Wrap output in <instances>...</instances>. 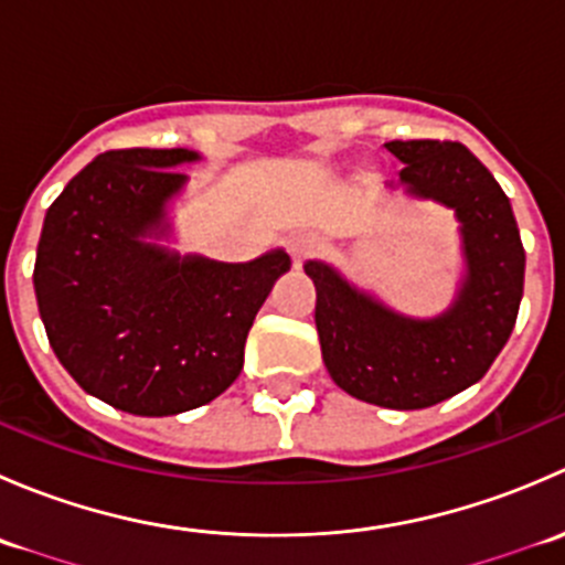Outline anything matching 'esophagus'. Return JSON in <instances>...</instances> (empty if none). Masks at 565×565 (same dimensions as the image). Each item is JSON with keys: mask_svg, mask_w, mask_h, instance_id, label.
Instances as JSON below:
<instances>
[{"mask_svg": "<svg viewBox=\"0 0 565 565\" xmlns=\"http://www.w3.org/2000/svg\"><path fill=\"white\" fill-rule=\"evenodd\" d=\"M319 250V241L315 235H295L292 241H289V256H292L295 267L303 265L309 256H315Z\"/></svg>", "mask_w": 565, "mask_h": 565, "instance_id": "obj_1", "label": "esophagus"}]
</instances>
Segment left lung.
Instances as JSON below:
<instances>
[{
  "mask_svg": "<svg viewBox=\"0 0 565 565\" xmlns=\"http://www.w3.org/2000/svg\"><path fill=\"white\" fill-rule=\"evenodd\" d=\"M409 199L437 202L459 221L461 276L451 306L435 317L391 309L333 265L309 259L315 322L330 377L361 402L424 409L476 385L514 330L525 287V248L509 196L457 141H388Z\"/></svg>",
  "mask_w": 565,
  "mask_h": 565,
  "instance_id": "obj_1",
  "label": "left lung"
}]
</instances>
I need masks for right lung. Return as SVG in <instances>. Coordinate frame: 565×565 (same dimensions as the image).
Instances as JSON below:
<instances>
[{"instance_id": "1", "label": "right lung", "mask_w": 565, "mask_h": 565, "mask_svg": "<svg viewBox=\"0 0 565 565\" xmlns=\"http://www.w3.org/2000/svg\"><path fill=\"white\" fill-rule=\"evenodd\" d=\"M196 150H111L54 199L35 259L45 335L89 396L145 418L213 402L289 254L218 262L167 246Z\"/></svg>"}]
</instances>
